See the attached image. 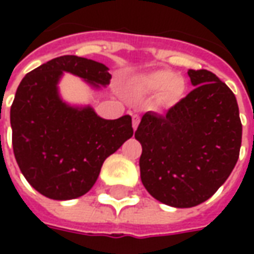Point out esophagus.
Returning a JSON list of instances; mask_svg holds the SVG:
<instances>
[{
	"instance_id": "esophagus-1",
	"label": "esophagus",
	"mask_w": 254,
	"mask_h": 254,
	"mask_svg": "<svg viewBox=\"0 0 254 254\" xmlns=\"http://www.w3.org/2000/svg\"><path fill=\"white\" fill-rule=\"evenodd\" d=\"M138 124H140V117H138L137 114H134V116L132 117V125H133V129H134V130L137 129Z\"/></svg>"
}]
</instances>
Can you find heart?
<instances>
[{
    "label": "heart",
    "instance_id": "1",
    "mask_svg": "<svg viewBox=\"0 0 254 254\" xmlns=\"http://www.w3.org/2000/svg\"><path fill=\"white\" fill-rule=\"evenodd\" d=\"M132 88L140 95L159 92L160 103L176 105L187 92V81L169 69H156L136 76L132 80Z\"/></svg>",
    "mask_w": 254,
    "mask_h": 254
}]
</instances>
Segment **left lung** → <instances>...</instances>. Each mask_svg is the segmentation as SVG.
<instances>
[{
    "label": "left lung",
    "mask_w": 254,
    "mask_h": 254,
    "mask_svg": "<svg viewBox=\"0 0 254 254\" xmlns=\"http://www.w3.org/2000/svg\"><path fill=\"white\" fill-rule=\"evenodd\" d=\"M194 89L158 116L147 111L134 133L140 177L166 205L190 208L212 196L240 156L242 125L233 91L209 70L189 69Z\"/></svg>",
    "instance_id": "left-lung-1"
}]
</instances>
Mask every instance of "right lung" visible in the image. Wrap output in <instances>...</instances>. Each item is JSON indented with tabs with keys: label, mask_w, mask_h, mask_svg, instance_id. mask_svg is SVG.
<instances>
[{
	"label": "right lung",
	"mask_w": 254,
	"mask_h": 254,
	"mask_svg": "<svg viewBox=\"0 0 254 254\" xmlns=\"http://www.w3.org/2000/svg\"><path fill=\"white\" fill-rule=\"evenodd\" d=\"M64 73L94 89L110 84L109 67L63 56L25 74L10 107L16 162L30 185L53 200H72L94 187L102 165L133 136L132 117H99L89 105H69L58 84Z\"/></svg>",
	"instance_id": "add662e5"
}]
</instances>
